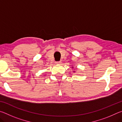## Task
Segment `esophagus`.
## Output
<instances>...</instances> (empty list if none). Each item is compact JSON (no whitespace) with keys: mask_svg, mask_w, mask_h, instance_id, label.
<instances>
[{"mask_svg":"<svg viewBox=\"0 0 122 122\" xmlns=\"http://www.w3.org/2000/svg\"><path fill=\"white\" fill-rule=\"evenodd\" d=\"M55 63H56V64H60V63H61V61H56V62H55Z\"/></svg>","mask_w":122,"mask_h":122,"instance_id":"1","label":"esophagus"}]
</instances>
